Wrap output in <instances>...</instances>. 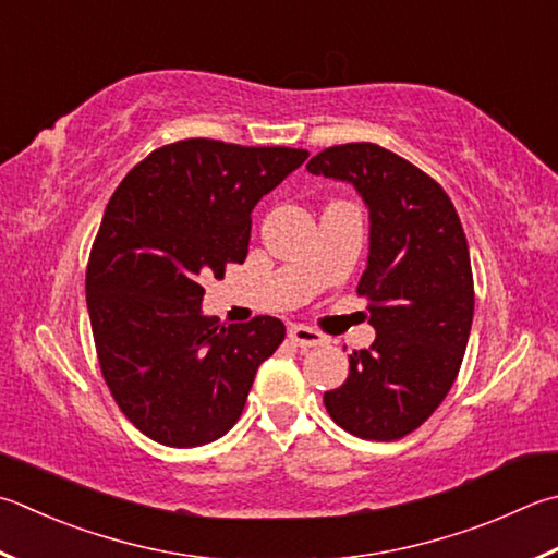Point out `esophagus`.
I'll list each match as a JSON object with an SVG mask.
<instances>
[{
    "mask_svg": "<svg viewBox=\"0 0 558 558\" xmlns=\"http://www.w3.org/2000/svg\"><path fill=\"white\" fill-rule=\"evenodd\" d=\"M289 340L296 347H303V350H306V347H318L328 342V338H325L323 332L308 328V325H291Z\"/></svg>",
    "mask_w": 558,
    "mask_h": 558,
    "instance_id": "1",
    "label": "esophagus"
}]
</instances>
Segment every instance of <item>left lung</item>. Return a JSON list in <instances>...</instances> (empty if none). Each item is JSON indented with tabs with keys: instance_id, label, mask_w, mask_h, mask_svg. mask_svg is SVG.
I'll return each instance as SVG.
<instances>
[{
	"instance_id": "obj_1",
	"label": "left lung",
	"mask_w": 558,
	"mask_h": 558,
	"mask_svg": "<svg viewBox=\"0 0 558 558\" xmlns=\"http://www.w3.org/2000/svg\"><path fill=\"white\" fill-rule=\"evenodd\" d=\"M306 170L352 184L369 208L356 293L369 299L376 340L350 354V376L323 403L347 433L391 442L435 413L464 360L474 320L464 228L442 186L374 143L335 145Z\"/></svg>"
}]
</instances>
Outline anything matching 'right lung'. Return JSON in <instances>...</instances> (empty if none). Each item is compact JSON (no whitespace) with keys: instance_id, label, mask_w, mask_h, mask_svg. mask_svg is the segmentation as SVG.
Instances as JSON below:
<instances>
[{"instance_id":"obj_1","label":"right lung","mask_w":558,"mask_h":558,"mask_svg":"<svg viewBox=\"0 0 558 558\" xmlns=\"http://www.w3.org/2000/svg\"><path fill=\"white\" fill-rule=\"evenodd\" d=\"M306 157L189 138L150 153L113 192L89 255L87 311L113 401L155 442L223 437L287 335L271 315H204L202 283L245 262L252 208Z\"/></svg>"}]
</instances>
